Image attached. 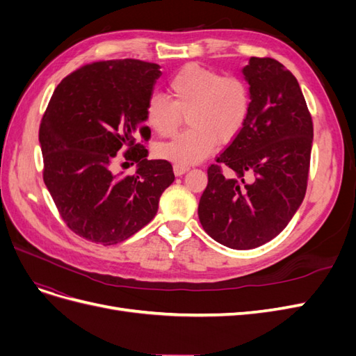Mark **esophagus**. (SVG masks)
<instances>
[{
	"instance_id": "esophagus-1",
	"label": "esophagus",
	"mask_w": 356,
	"mask_h": 356,
	"mask_svg": "<svg viewBox=\"0 0 356 356\" xmlns=\"http://www.w3.org/2000/svg\"><path fill=\"white\" fill-rule=\"evenodd\" d=\"M190 168L188 166H181V165H174V174L177 175V177H181V175H184L186 172Z\"/></svg>"
}]
</instances>
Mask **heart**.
Returning <instances> with one entry per match:
<instances>
[{
  "label": "heart",
  "mask_w": 356,
  "mask_h": 356,
  "mask_svg": "<svg viewBox=\"0 0 356 356\" xmlns=\"http://www.w3.org/2000/svg\"><path fill=\"white\" fill-rule=\"evenodd\" d=\"M168 92L170 99L153 95L147 101L145 120L159 135L170 136L181 124V114H188L190 129L156 147L160 159L181 166L207 159L217 141H233L251 111V92L245 80L197 63L182 67L169 80Z\"/></svg>",
  "instance_id": "1"
}]
</instances>
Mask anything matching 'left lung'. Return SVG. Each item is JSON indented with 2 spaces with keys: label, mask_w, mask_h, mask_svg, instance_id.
Wrapping results in <instances>:
<instances>
[{
  "label": "left lung",
  "mask_w": 356,
  "mask_h": 356,
  "mask_svg": "<svg viewBox=\"0 0 356 356\" xmlns=\"http://www.w3.org/2000/svg\"><path fill=\"white\" fill-rule=\"evenodd\" d=\"M251 111L230 145L208 169L199 220L213 241L252 250L281 233L306 195L314 124L297 79L272 58H250L242 68ZM251 175L250 182L244 181Z\"/></svg>",
  "instance_id": "obj_1"
}]
</instances>
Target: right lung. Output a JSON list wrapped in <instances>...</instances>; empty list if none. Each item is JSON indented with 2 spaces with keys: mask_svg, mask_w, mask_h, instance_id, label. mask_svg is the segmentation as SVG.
Returning a JSON list of instances; mask_svg holds the SVG:
<instances>
[{
  "mask_svg": "<svg viewBox=\"0 0 356 356\" xmlns=\"http://www.w3.org/2000/svg\"><path fill=\"white\" fill-rule=\"evenodd\" d=\"M160 75L157 63L136 59L93 62L53 92L40 124L42 178L62 220L84 239L131 238L154 218L175 179L169 161L148 160L135 143L139 134L149 136L145 105ZM120 152L137 163L135 176L113 174Z\"/></svg>",
  "mask_w": 356,
  "mask_h": 356,
  "instance_id": "1",
  "label": "right lung"
}]
</instances>
